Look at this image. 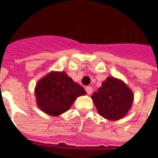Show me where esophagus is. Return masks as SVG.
<instances>
[{"label": "esophagus", "instance_id": "esophagus-1", "mask_svg": "<svg viewBox=\"0 0 158 158\" xmlns=\"http://www.w3.org/2000/svg\"><path fill=\"white\" fill-rule=\"evenodd\" d=\"M86 89L87 94H89V95H90V94L93 93V88H92V87L88 86V87H86V89Z\"/></svg>", "mask_w": 158, "mask_h": 158}]
</instances>
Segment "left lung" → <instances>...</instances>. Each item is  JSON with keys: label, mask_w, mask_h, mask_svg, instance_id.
Wrapping results in <instances>:
<instances>
[{"label": "left lung", "mask_w": 158, "mask_h": 158, "mask_svg": "<svg viewBox=\"0 0 158 158\" xmlns=\"http://www.w3.org/2000/svg\"><path fill=\"white\" fill-rule=\"evenodd\" d=\"M92 99L100 115L109 120H118L131 108L134 94L122 80L109 76L94 93Z\"/></svg>", "instance_id": "obj_1"}]
</instances>
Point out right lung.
Segmentation results:
<instances>
[{
  "instance_id": "1",
  "label": "right lung",
  "mask_w": 158,
  "mask_h": 158,
  "mask_svg": "<svg viewBox=\"0 0 158 158\" xmlns=\"http://www.w3.org/2000/svg\"><path fill=\"white\" fill-rule=\"evenodd\" d=\"M85 94L84 88L64 72H50L38 82L35 88L38 106L53 116L67 111L78 97Z\"/></svg>"
}]
</instances>
